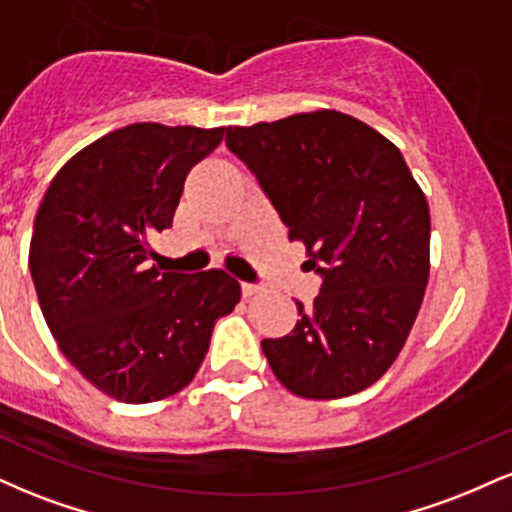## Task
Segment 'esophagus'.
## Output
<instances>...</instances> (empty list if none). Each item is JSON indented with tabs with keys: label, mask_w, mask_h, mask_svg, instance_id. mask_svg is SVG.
I'll list each match as a JSON object with an SVG mask.
<instances>
[{
	"label": "esophagus",
	"mask_w": 512,
	"mask_h": 512,
	"mask_svg": "<svg viewBox=\"0 0 512 512\" xmlns=\"http://www.w3.org/2000/svg\"><path fill=\"white\" fill-rule=\"evenodd\" d=\"M257 293H262V286H257V284H248V281H243V296H245V298L257 296Z\"/></svg>",
	"instance_id": "34e87169"
}]
</instances>
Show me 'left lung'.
Here are the masks:
<instances>
[{"mask_svg": "<svg viewBox=\"0 0 512 512\" xmlns=\"http://www.w3.org/2000/svg\"><path fill=\"white\" fill-rule=\"evenodd\" d=\"M226 146L322 276L291 334L262 339L279 383L308 399L366 390L395 363L428 284L431 214L404 156L356 117L315 110L228 127Z\"/></svg>", "mask_w": 512, "mask_h": 512, "instance_id": "left-lung-1", "label": "left lung"}]
</instances>
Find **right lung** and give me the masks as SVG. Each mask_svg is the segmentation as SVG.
<instances>
[{
    "label": "right lung",
    "instance_id": "1",
    "mask_svg": "<svg viewBox=\"0 0 512 512\" xmlns=\"http://www.w3.org/2000/svg\"><path fill=\"white\" fill-rule=\"evenodd\" d=\"M223 132L115 129L64 163L35 214L28 267L45 322L67 361L120 402H158L190 385L216 320L240 301L223 269L149 264V238L173 226L187 173Z\"/></svg>",
    "mask_w": 512,
    "mask_h": 512
}]
</instances>
